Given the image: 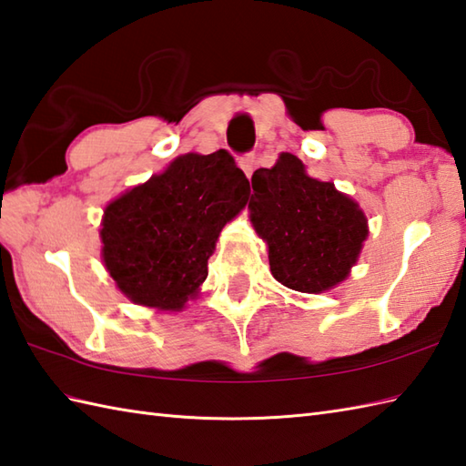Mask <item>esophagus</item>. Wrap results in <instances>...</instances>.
Returning <instances> with one entry per match:
<instances>
[{
  "mask_svg": "<svg viewBox=\"0 0 466 466\" xmlns=\"http://www.w3.org/2000/svg\"><path fill=\"white\" fill-rule=\"evenodd\" d=\"M255 165H257V155H255V151L245 153L243 157L239 159V167L245 171L247 177H251V175H253V171H255Z\"/></svg>",
  "mask_w": 466,
  "mask_h": 466,
  "instance_id": "34e87169",
  "label": "esophagus"
}]
</instances>
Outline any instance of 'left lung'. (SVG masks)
I'll return each instance as SVG.
<instances>
[{
  "instance_id": "obj_1",
  "label": "left lung",
  "mask_w": 466,
  "mask_h": 466,
  "mask_svg": "<svg viewBox=\"0 0 466 466\" xmlns=\"http://www.w3.org/2000/svg\"><path fill=\"white\" fill-rule=\"evenodd\" d=\"M251 187V221L268 245L277 281L301 293L343 281L369 233L359 205L333 183L309 177L291 153L271 169H257Z\"/></svg>"
}]
</instances>
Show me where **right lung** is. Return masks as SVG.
I'll list each match as a JSON object with an SVG mask.
<instances>
[{
  "label": "right lung",
  "mask_w": 466,
  "mask_h": 466,
  "mask_svg": "<svg viewBox=\"0 0 466 466\" xmlns=\"http://www.w3.org/2000/svg\"><path fill=\"white\" fill-rule=\"evenodd\" d=\"M249 193V179L227 149L181 155L107 205L103 263L131 301L181 309L205 281L217 237Z\"/></svg>",
  "instance_id": "obj_1"
}]
</instances>
